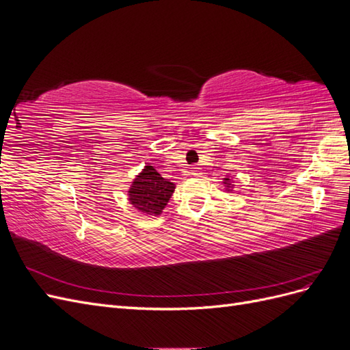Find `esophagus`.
Wrapping results in <instances>:
<instances>
[{
	"label": "esophagus",
	"instance_id": "obj_1",
	"mask_svg": "<svg viewBox=\"0 0 350 350\" xmlns=\"http://www.w3.org/2000/svg\"><path fill=\"white\" fill-rule=\"evenodd\" d=\"M189 175L191 176H198L200 175V171H198V167H193L191 171H189Z\"/></svg>",
	"mask_w": 350,
	"mask_h": 350
}]
</instances>
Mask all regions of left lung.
Wrapping results in <instances>:
<instances>
[{
  "label": "left lung",
  "mask_w": 350,
  "mask_h": 350,
  "mask_svg": "<svg viewBox=\"0 0 350 350\" xmlns=\"http://www.w3.org/2000/svg\"><path fill=\"white\" fill-rule=\"evenodd\" d=\"M221 184H224V187H225V189H226L228 193H234V188H235L234 178L226 175L224 179H221Z\"/></svg>",
  "instance_id": "1"
}]
</instances>
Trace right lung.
Wrapping results in <instances>:
<instances>
[{
	"instance_id": "add662e5",
	"label": "right lung",
	"mask_w": 350,
	"mask_h": 350,
	"mask_svg": "<svg viewBox=\"0 0 350 350\" xmlns=\"http://www.w3.org/2000/svg\"><path fill=\"white\" fill-rule=\"evenodd\" d=\"M175 184L161 176L152 165H146L131 181L126 200L140 213L161 216L171 200Z\"/></svg>"
}]
</instances>
